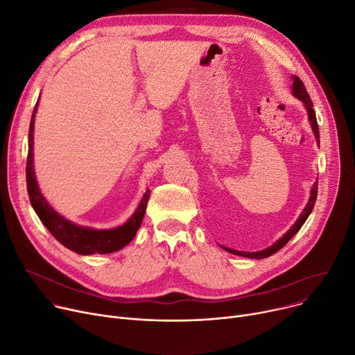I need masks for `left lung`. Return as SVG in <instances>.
Returning a JSON list of instances; mask_svg holds the SVG:
<instances>
[{
  "label": "left lung",
  "mask_w": 355,
  "mask_h": 355,
  "mask_svg": "<svg viewBox=\"0 0 355 355\" xmlns=\"http://www.w3.org/2000/svg\"><path fill=\"white\" fill-rule=\"evenodd\" d=\"M292 90H293V95L305 103V107L308 110V118H309V122L312 125V130L315 134V138H316V142H318L320 145V129H318V122H316V116H315V110H313V105H312V101L306 92V87L305 85L302 83V80L297 78V76H293V85H292ZM316 194H318V181L313 182V187H312V191H311V197H309V201L306 204V207L304 209L302 214L300 216V218L296 220L295 225L288 230V233L285 236H282L281 239H279L275 245H272L270 248L265 249V250H260V252H240V250H233V249H229V248H223L225 250L233 253V254H237V256H243V257H250V259H265V257H269L272 256L273 253H276L277 250H281L288 241L300 232V229L304 226V223L306 221L308 216L311 214L312 209H313V204L316 201Z\"/></svg>",
  "instance_id": "left-lung-1"
}]
</instances>
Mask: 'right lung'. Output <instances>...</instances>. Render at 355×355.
Returning <instances> with one entry per match:
<instances>
[{"label": "right lung", "mask_w": 355, "mask_h": 355, "mask_svg": "<svg viewBox=\"0 0 355 355\" xmlns=\"http://www.w3.org/2000/svg\"><path fill=\"white\" fill-rule=\"evenodd\" d=\"M35 103L33 116L30 121V134H28V155H27V166H26V177H27V191L30 197V202L34 209V211L39 216L43 225L47 227V230L54 236L55 240H59L60 243L80 254H92V253H112L122 249L126 246L130 240H132L141 226L146 202L151 196V191H146L139 202V206L134 216L130 217L125 225L109 229V230H95L90 227H82L74 225V223L63 218L58 211L51 209L50 204L44 200L42 196L39 187H37V181L33 170V130H34V118H35Z\"/></svg>", "instance_id": "1"}]
</instances>
